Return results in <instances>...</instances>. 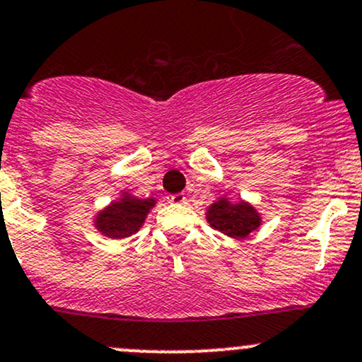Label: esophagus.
Returning <instances> with one entry per match:
<instances>
[{
  "label": "esophagus",
  "mask_w": 362,
  "mask_h": 362,
  "mask_svg": "<svg viewBox=\"0 0 362 362\" xmlns=\"http://www.w3.org/2000/svg\"><path fill=\"white\" fill-rule=\"evenodd\" d=\"M168 201L172 202V204H184V202H187V197H185V194L178 192V194H173V196H170Z\"/></svg>",
  "instance_id": "1"
}]
</instances>
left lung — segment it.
<instances>
[{
  "mask_svg": "<svg viewBox=\"0 0 362 362\" xmlns=\"http://www.w3.org/2000/svg\"><path fill=\"white\" fill-rule=\"evenodd\" d=\"M206 220L211 228L232 239H245L263 223L261 213L249 201H232L226 194L206 208Z\"/></svg>",
  "mask_w": 362,
  "mask_h": 362,
  "instance_id": "8db88e82",
  "label": "left lung"
}]
</instances>
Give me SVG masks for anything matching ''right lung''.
<instances>
[{
    "instance_id": "right-lung-1",
    "label": "right lung",
    "mask_w": 362,
    "mask_h": 362,
    "mask_svg": "<svg viewBox=\"0 0 362 362\" xmlns=\"http://www.w3.org/2000/svg\"><path fill=\"white\" fill-rule=\"evenodd\" d=\"M156 197L141 199L130 194L129 190H122L120 197L113 199L110 204L93 216V225L101 235L113 240H122L134 235L144 225L151 209L156 206Z\"/></svg>"
}]
</instances>
